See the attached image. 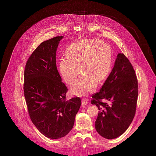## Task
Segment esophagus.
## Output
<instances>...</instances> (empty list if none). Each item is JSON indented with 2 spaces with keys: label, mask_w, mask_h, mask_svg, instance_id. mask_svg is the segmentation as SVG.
Returning <instances> with one entry per match:
<instances>
[{
  "label": "esophagus",
  "mask_w": 156,
  "mask_h": 156,
  "mask_svg": "<svg viewBox=\"0 0 156 156\" xmlns=\"http://www.w3.org/2000/svg\"><path fill=\"white\" fill-rule=\"evenodd\" d=\"M81 104H82V105H87L88 104V101L85 99H82V100H81Z\"/></svg>",
  "instance_id": "34e87169"
}]
</instances>
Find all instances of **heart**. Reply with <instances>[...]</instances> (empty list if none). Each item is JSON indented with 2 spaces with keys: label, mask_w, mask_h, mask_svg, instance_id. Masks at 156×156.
I'll list each match as a JSON object with an SVG mask.
<instances>
[{
  "label": "heart",
  "mask_w": 156,
  "mask_h": 156,
  "mask_svg": "<svg viewBox=\"0 0 156 156\" xmlns=\"http://www.w3.org/2000/svg\"><path fill=\"white\" fill-rule=\"evenodd\" d=\"M66 58L59 63L64 81L69 85L75 82L80 73L83 74L71 88L75 95H87L94 90L111 71L112 51L111 45L104 41L84 39L69 45L66 51Z\"/></svg>",
  "instance_id": "obj_1"
}]
</instances>
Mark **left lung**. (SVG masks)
Wrapping results in <instances>:
<instances>
[{
    "label": "left lung",
    "instance_id": "obj_1",
    "mask_svg": "<svg viewBox=\"0 0 156 156\" xmlns=\"http://www.w3.org/2000/svg\"><path fill=\"white\" fill-rule=\"evenodd\" d=\"M138 97V81L127 57L118 54L114 66L91 103L99 109L95 129L102 137L116 138L123 134L134 118Z\"/></svg>",
    "mask_w": 156,
    "mask_h": 156
}]
</instances>
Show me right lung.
Segmentation results:
<instances>
[{"label": "right lung", "mask_w": 156, "mask_h": 156, "mask_svg": "<svg viewBox=\"0 0 156 156\" xmlns=\"http://www.w3.org/2000/svg\"><path fill=\"white\" fill-rule=\"evenodd\" d=\"M63 36L41 43L28 59L24 73V95L29 116L39 132L58 139L72 129L80 108L78 97L67 101L68 88L56 66V51Z\"/></svg>", "instance_id": "1"}]
</instances>
